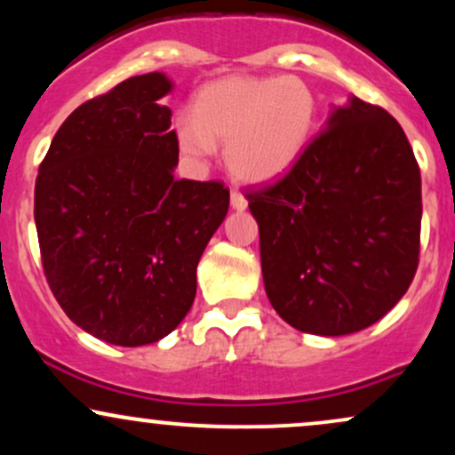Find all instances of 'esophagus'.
<instances>
[{"label": "esophagus", "instance_id": "1", "mask_svg": "<svg viewBox=\"0 0 455 455\" xmlns=\"http://www.w3.org/2000/svg\"><path fill=\"white\" fill-rule=\"evenodd\" d=\"M231 205H233V210L242 212L248 207V201H245V196L239 190H231Z\"/></svg>", "mask_w": 455, "mask_h": 455}]
</instances>
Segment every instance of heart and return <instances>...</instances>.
<instances>
[{"label":"heart","mask_w":455,"mask_h":455,"mask_svg":"<svg viewBox=\"0 0 455 455\" xmlns=\"http://www.w3.org/2000/svg\"><path fill=\"white\" fill-rule=\"evenodd\" d=\"M318 98L299 76L231 75L198 90L195 104L177 113L181 154L205 162L216 143L239 181L263 184L295 164L315 134Z\"/></svg>","instance_id":"1"}]
</instances>
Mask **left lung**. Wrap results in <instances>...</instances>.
<instances>
[{
  "mask_svg": "<svg viewBox=\"0 0 455 455\" xmlns=\"http://www.w3.org/2000/svg\"><path fill=\"white\" fill-rule=\"evenodd\" d=\"M271 306L289 325L347 336L383 318L419 265L421 175L404 130L353 98L280 180L245 190Z\"/></svg>",
  "mask_w": 455,
  "mask_h": 455,
  "instance_id": "obj_1",
  "label": "left lung"
}]
</instances>
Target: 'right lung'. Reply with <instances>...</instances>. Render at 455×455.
I'll return each instance as SVG.
<instances>
[{
	"label": "right lung",
	"mask_w": 455,
	"mask_h": 455,
	"mask_svg": "<svg viewBox=\"0 0 455 455\" xmlns=\"http://www.w3.org/2000/svg\"><path fill=\"white\" fill-rule=\"evenodd\" d=\"M160 72L83 102L40 162L34 218L43 269L72 323L117 347L158 342L184 321L196 265L228 212L222 181L177 180Z\"/></svg>",
	"instance_id": "1"
}]
</instances>
